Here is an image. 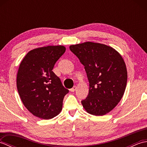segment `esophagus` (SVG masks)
<instances>
[{
  "label": "esophagus",
  "instance_id": "esophagus-1",
  "mask_svg": "<svg viewBox=\"0 0 147 147\" xmlns=\"http://www.w3.org/2000/svg\"><path fill=\"white\" fill-rule=\"evenodd\" d=\"M76 90V86H74L73 87V88L70 89V91L72 92H74V91H75Z\"/></svg>",
  "mask_w": 147,
  "mask_h": 147
}]
</instances>
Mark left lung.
<instances>
[{
	"label": "left lung",
	"mask_w": 147,
	"mask_h": 147,
	"mask_svg": "<svg viewBox=\"0 0 147 147\" xmlns=\"http://www.w3.org/2000/svg\"><path fill=\"white\" fill-rule=\"evenodd\" d=\"M84 66L89 82L87 97L82 101L88 113L104 115L120 102L127 83L125 62L113 48L87 42L69 47Z\"/></svg>",
	"instance_id": "obj_1"
}]
</instances>
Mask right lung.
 <instances>
[{"mask_svg": "<svg viewBox=\"0 0 147 147\" xmlns=\"http://www.w3.org/2000/svg\"><path fill=\"white\" fill-rule=\"evenodd\" d=\"M65 51L62 45L37 48L28 53L20 65L16 82L19 95L25 107L36 117L50 119L62 110L69 90L52 69Z\"/></svg>", "mask_w": 147, "mask_h": 147, "instance_id": "add662e5", "label": "right lung"}]
</instances>
